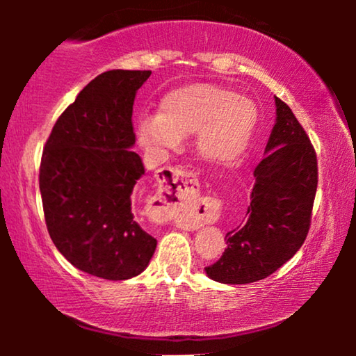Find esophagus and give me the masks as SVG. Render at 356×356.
I'll return each instance as SVG.
<instances>
[{
    "label": "esophagus",
    "instance_id": "obj_1",
    "mask_svg": "<svg viewBox=\"0 0 356 356\" xmlns=\"http://www.w3.org/2000/svg\"><path fill=\"white\" fill-rule=\"evenodd\" d=\"M155 220L159 223L178 222L191 217L194 223H201L197 204V183L193 175L168 170L159 184L155 194Z\"/></svg>",
    "mask_w": 356,
    "mask_h": 356
}]
</instances>
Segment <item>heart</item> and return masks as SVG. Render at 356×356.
Returning a JSON list of instances; mask_svg holds the SVG:
<instances>
[{
    "label": "heart",
    "mask_w": 356,
    "mask_h": 356,
    "mask_svg": "<svg viewBox=\"0 0 356 356\" xmlns=\"http://www.w3.org/2000/svg\"><path fill=\"white\" fill-rule=\"evenodd\" d=\"M256 123L257 108L248 97L216 84H189L168 92L159 115L143 116L138 136L145 147H175L199 132V155L228 167L246 152Z\"/></svg>",
    "instance_id": "heart-1"
}]
</instances>
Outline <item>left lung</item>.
<instances>
[{"label": "left lung", "instance_id": "obj_1", "mask_svg": "<svg viewBox=\"0 0 356 356\" xmlns=\"http://www.w3.org/2000/svg\"><path fill=\"white\" fill-rule=\"evenodd\" d=\"M275 124L254 168L251 204L243 227L227 233V250L206 267L228 285L266 279L295 256L308 235L318 188V160L303 126L275 97Z\"/></svg>", "mask_w": 356, "mask_h": 356}]
</instances>
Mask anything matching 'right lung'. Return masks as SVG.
Segmentation results:
<instances>
[{
	"label": "right lung",
	"instance_id": "obj_1",
	"mask_svg": "<svg viewBox=\"0 0 356 356\" xmlns=\"http://www.w3.org/2000/svg\"><path fill=\"white\" fill-rule=\"evenodd\" d=\"M150 74L111 70L97 76L63 111L42 154L48 233L72 266L105 280L139 275L157 248L134 216L144 165L131 150L136 92Z\"/></svg>",
	"mask_w": 356,
	"mask_h": 356
}]
</instances>
